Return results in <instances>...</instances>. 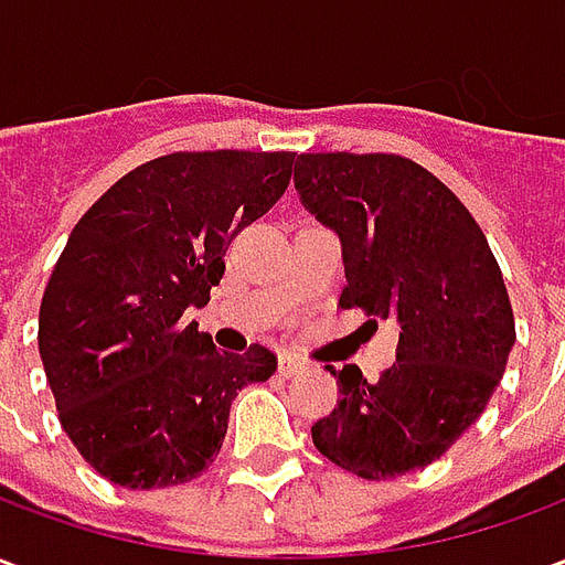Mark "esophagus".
<instances>
[{
  "mask_svg": "<svg viewBox=\"0 0 565 565\" xmlns=\"http://www.w3.org/2000/svg\"><path fill=\"white\" fill-rule=\"evenodd\" d=\"M299 369H302V363H299L294 354H281V360H278V372H281L284 379H294Z\"/></svg>",
  "mask_w": 565,
  "mask_h": 565,
  "instance_id": "34e87169",
  "label": "esophagus"
}]
</instances>
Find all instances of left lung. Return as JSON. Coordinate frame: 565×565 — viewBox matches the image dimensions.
<instances>
[{"label":"left lung","instance_id":"obj_1","mask_svg":"<svg viewBox=\"0 0 565 565\" xmlns=\"http://www.w3.org/2000/svg\"><path fill=\"white\" fill-rule=\"evenodd\" d=\"M296 190L342 238V308L399 323L396 363L366 381L327 366L339 403L315 448L384 481L438 460L481 417L514 344V311L481 226L454 190L399 153H299Z\"/></svg>","mask_w":565,"mask_h":565}]
</instances>
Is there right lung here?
I'll use <instances>...</instances> for the list:
<instances>
[{
	"label": "right lung",
	"instance_id": "1",
	"mask_svg": "<svg viewBox=\"0 0 565 565\" xmlns=\"http://www.w3.org/2000/svg\"><path fill=\"white\" fill-rule=\"evenodd\" d=\"M294 150H178L141 162L75 223L47 278L39 354L84 460L129 490L184 484L221 454L230 405L266 381L263 344L217 351L209 306L226 245L284 196Z\"/></svg>",
	"mask_w": 565,
	"mask_h": 565
}]
</instances>
